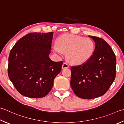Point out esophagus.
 Instances as JSON below:
<instances>
[{
  "label": "esophagus",
  "instance_id": "34e87169",
  "mask_svg": "<svg viewBox=\"0 0 124 124\" xmlns=\"http://www.w3.org/2000/svg\"><path fill=\"white\" fill-rule=\"evenodd\" d=\"M69 65L67 63H63V64L62 65V68L63 69H65V68H69Z\"/></svg>",
  "mask_w": 124,
  "mask_h": 124
}]
</instances>
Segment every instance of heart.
<instances>
[{
	"label": "heart",
	"mask_w": 124,
	"mask_h": 124,
	"mask_svg": "<svg viewBox=\"0 0 124 124\" xmlns=\"http://www.w3.org/2000/svg\"><path fill=\"white\" fill-rule=\"evenodd\" d=\"M94 48V43L91 39L70 34L60 36L57 45L52 46V49L56 54L62 56L63 52L66 53L67 59L75 64H82L90 59Z\"/></svg>",
	"instance_id": "1"
}]
</instances>
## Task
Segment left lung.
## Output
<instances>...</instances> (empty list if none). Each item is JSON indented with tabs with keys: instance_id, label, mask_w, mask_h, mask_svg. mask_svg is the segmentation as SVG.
<instances>
[{
	"instance_id": "left-lung-1",
	"label": "left lung",
	"mask_w": 124,
	"mask_h": 124,
	"mask_svg": "<svg viewBox=\"0 0 124 124\" xmlns=\"http://www.w3.org/2000/svg\"><path fill=\"white\" fill-rule=\"evenodd\" d=\"M96 44L92 56L81 65L71 67L70 85L79 98L93 99L104 95L115 79L116 57L103 39L90 36Z\"/></svg>"
}]
</instances>
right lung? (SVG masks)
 Listing matches in <instances>:
<instances>
[{
	"instance_id": "obj_1",
	"label": "right lung",
	"mask_w": 124,
	"mask_h": 124,
	"mask_svg": "<svg viewBox=\"0 0 124 124\" xmlns=\"http://www.w3.org/2000/svg\"><path fill=\"white\" fill-rule=\"evenodd\" d=\"M53 32L31 33L19 39L8 57V75L19 93L30 98L44 97L52 90L63 62L49 55Z\"/></svg>"
}]
</instances>
